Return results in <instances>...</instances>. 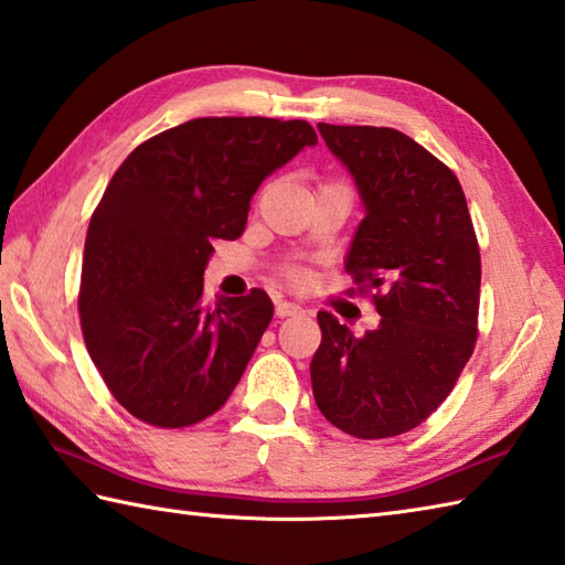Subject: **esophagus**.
Wrapping results in <instances>:
<instances>
[{
    "mask_svg": "<svg viewBox=\"0 0 565 565\" xmlns=\"http://www.w3.org/2000/svg\"><path fill=\"white\" fill-rule=\"evenodd\" d=\"M301 311H303V308L298 306V303H294V301H279V303H276V316H279V318L298 316Z\"/></svg>",
    "mask_w": 565,
    "mask_h": 565,
    "instance_id": "1",
    "label": "esophagus"
}]
</instances>
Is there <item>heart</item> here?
Returning a JSON list of instances; mask_svg holds the SVG:
<instances>
[{
	"label": "heart",
	"instance_id": "heart-1",
	"mask_svg": "<svg viewBox=\"0 0 565 565\" xmlns=\"http://www.w3.org/2000/svg\"><path fill=\"white\" fill-rule=\"evenodd\" d=\"M289 279L296 281V284H303L308 279V271L306 269H291L289 271Z\"/></svg>",
	"mask_w": 565,
	"mask_h": 565
}]
</instances>
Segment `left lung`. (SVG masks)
Instances as JSON below:
<instances>
[{
  "mask_svg": "<svg viewBox=\"0 0 565 565\" xmlns=\"http://www.w3.org/2000/svg\"><path fill=\"white\" fill-rule=\"evenodd\" d=\"M318 129L362 195L367 215L345 269L382 320L358 338L333 313H318L313 396L350 436H402L446 402L475 350L478 237L456 173L422 143L390 127Z\"/></svg>",
  "mask_w": 565,
  "mask_h": 565,
  "instance_id": "obj_1",
  "label": "left lung"
}]
</instances>
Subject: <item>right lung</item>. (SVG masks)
<instances>
[{"label": "right lung", "instance_id": "1", "mask_svg": "<svg viewBox=\"0 0 565 565\" xmlns=\"http://www.w3.org/2000/svg\"><path fill=\"white\" fill-rule=\"evenodd\" d=\"M318 143L303 119L201 117L129 153L85 237L77 311L107 390L139 422L185 428L235 390L274 316L262 289L203 303L215 239H237L269 173Z\"/></svg>", "mask_w": 565, "mask_h": 565}]
</instances>
